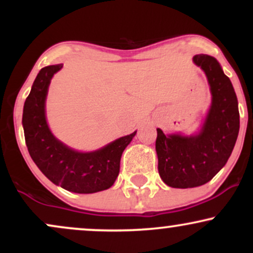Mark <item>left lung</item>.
I'll use <instances>...</instances> for the list:
<instances>
[{"instance_id": "1", "label": "left lung", "mask_w": 253, "mask_h": 253, "mask_svg": "<svg viewBox=\"0 0 253 253\" xmlns=\"http://www.w3.org/2000/svg\"><path fill=\"white\" fill-rule=\"evenodd\" d=\"M194 63L205 71L211 104L196 135L170 134L157 128L158 172L172 188H194L210 182L227 163L239 133L237 95L229 78L214 57L196 54Z\"/></svg>"}]
</instances>
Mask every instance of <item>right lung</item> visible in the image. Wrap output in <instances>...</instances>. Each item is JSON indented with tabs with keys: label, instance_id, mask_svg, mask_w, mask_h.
<instances>
[{
	"label": "right lung",
	"instance_id": "1",
	"mask_svg": "<svg viewBox=\"0 0 253 253\" xmlns=\"http://www.w3.org/2000/svg\"><path fill=\"white\" fill-rule=\"evenodd\" d=\"M62 68L63 64L42 68L25 101L22 126L28 152L43 175L65 190L78 194L106 190L114 184L121 155L136 130L92 152H78L58 140L46 123L45 101L51 78Z\"/></svg>",
	"mask_w": 253,
	"mask_h": 253
}]
</instances>
